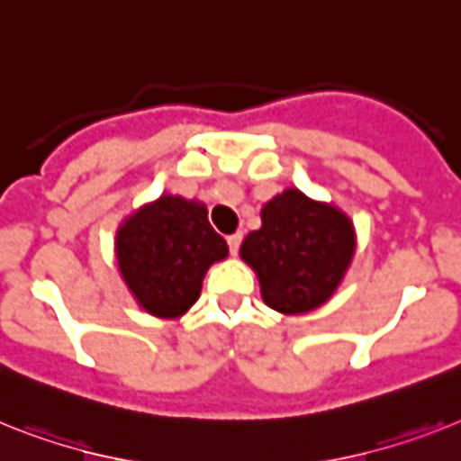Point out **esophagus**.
<instances>
[{"instance_id": "obj_1", "label": "esophagus", "mask_w": 461, "mask_h": 461, "mask_svg": "<svg viewBox=\"0 0 461 461\" xmlns=\"http://www.w3.org/2000/svg\"><path fill=\"white\" fill-rule=\"evenodd\" d=\"M241 241H243L241 231H237V234H230V237H227V246H230L231 255L239 253V246H241Z\"/></svg>"}]
</instances>
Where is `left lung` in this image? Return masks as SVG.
I'll use <instances>...</instances> for the list:
<instances>
[{"instance_id":"8db88e82","label":"left lung","mask_w":461,"mask_h":461,"mask_svg":"<svg viewBox=\"0 0 461 461\" xmlns=\"http://www.w3.org/2000/svg\"><path fill=\"white\" fill-rule=\"evenodd\" d=\"M262 227L241 243V260L260 278L267 307L307 314L330 300L356 249L351 220L339 208L285 189L262 206Z\"/></svg>"}]
</instances>
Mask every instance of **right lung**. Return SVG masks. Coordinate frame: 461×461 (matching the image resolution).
I'll return each instance as SVG.
<instances>
[{"label":"right lung","mask_w":461,"mask_h":461,"mask_svg":"<svg viewBox=\"0 0 461 461\" xmlns=\"http://www.w3.org/2000/svg\"><path fill=\"white\" fill-rule=\"evenodd\" d=\"M114 249L138 304L158 319L183 316L199 300L208 267L230 253L208 222L206 206L171 194L123 220Z\"/></svg>","instance_id":"obj_1"}]
</instances>
